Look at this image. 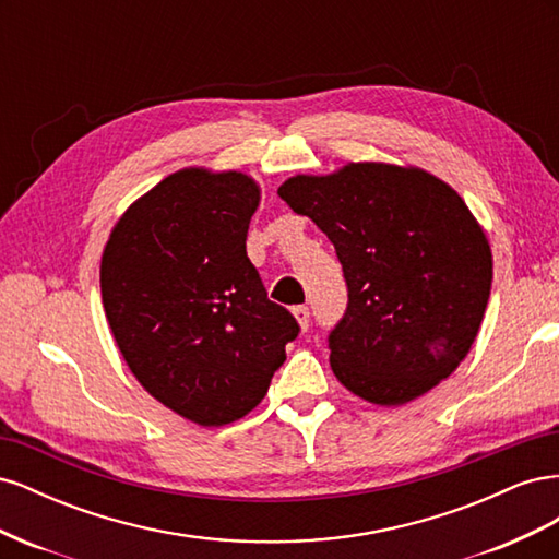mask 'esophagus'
Here are the masks:
<instances>
[{"mask_svg":"<svg viewBox=\"0 0 559 559\" xmlns=\"http://www.w3.org/2000/svg\"><path fill=\"white\" fill-rule=\"evenodd\" d=\"M292 312H294L296 321L300 324V329L306 331V329L310 326V308H308V306H296Z\"/></svg>","mask_w":559,"mask_h":559,"instance_id":"obj_1","label":"esophagus"}]
</instances>
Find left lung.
I'll list each match as a JSON object with an SVG mask.
<instances>
[{
    "instance_id": "obj_1",
    "label": "left lung",
    "mask_w": 559,
    "mask_h": 559,
    "mask_svg": "<svg viewBox=\"0 0 559 559\" xmlns=\"http://www.w3.org/2000/svg\"><path fill=\"white\" fill-rule=\"evenodd\" d=\"M277 195L333 242L347 308L329 333L352 394L401 405L464 361L492 289V251L466 202L417 167L349 163Z\"/></svg>"
}]
</instances>
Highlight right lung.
<instances>
[{
	"label": "right lung",
	"instance_id": "1",
	"mask_svg": "<svg viewBox=\"0 0 559 559\" xmlns=\"http://www.w3.org/2000/svg\"><path fill=\"white\" fill-rule=\"evenodd\" d=\"M257 205L242 173L179 170L132 202L103 253L105 312L132 376L202 427L257 408L300 331L247 257Z\"/></svg>",
	"mask_w": 559,
	"mask_h": 559
}]
</instances>
